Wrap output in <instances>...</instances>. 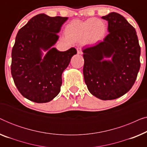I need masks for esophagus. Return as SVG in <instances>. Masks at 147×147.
Returning <instances> with one entry per match:
<instances>
[{"label":"esophagus","instance_id":"obj_1","mask_svg":"<svg viewBox=\"0 0 147 147\" xmlns=\"http://www.w3.org/2000/svg\"><path fill=\"white\" fill-rule=\"evenodd\" d=\"M77 52L78 54H82V48L81 47H78L77 48Z\"/></svg>","mask_w":147,"mask_h":147}]
</instances>
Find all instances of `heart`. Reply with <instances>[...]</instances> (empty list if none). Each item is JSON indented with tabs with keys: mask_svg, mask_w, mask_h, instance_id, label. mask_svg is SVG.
Masks as SVG:
<instances>
[{
	"mask_svg": "<svg viewBox=\"0 0 147 147\" xmlns=\"http://www.w3.org/2000/svg\"><path fill=\"white\" fill-rule=\"evenodd\" d=\"M65 32L66 36L73 41L94 44L104 39L106 27L101 20L92 18L85 21L71 22L66 26Z\"/></svg>",
	"mask_w": 147,
	"mask_h": 147,
	"instance_id": "b5f03b06",
	"label": "heart"
}]
</instances>
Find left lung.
<instances>
[{"label": "left lung", "instance_id": "obj_1", "mask_svg": "<svg viewBox=\"0 0 147 147\" xmlns=\"http://www.w3.org/2000/svg\"><path fill=\"white\" fill-rule=\"evenodd\" d=\"M102 18L108 21L109 34L103 41L82 49L83 73L90 93L110 100L123 96L134 85L140 67V47L136 30L123 16L113 12Z\"/></svg>", "mask_w": 147, "mask_h": 147}]
</instances>
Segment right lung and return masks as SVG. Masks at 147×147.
<instances>
[{"label":"right lung","mask_w":147,"mask_h":147,"mask_svg":"<svg viewBox=\"0 0 147 147\" xmlns=\"http://www.w3.org/2000/svg\"><path fill=\"white\" fill-rule=\"evenodd\" d=\"M67 19L39 14L18 31L12 49L11 74L20 93L31 101L46 103L59 93L62 73L77 53L74 47L65 51L53 47ZM42 50L48 51L43 58Z\"/></svg>","instance_id":"1"}]
</instances>
